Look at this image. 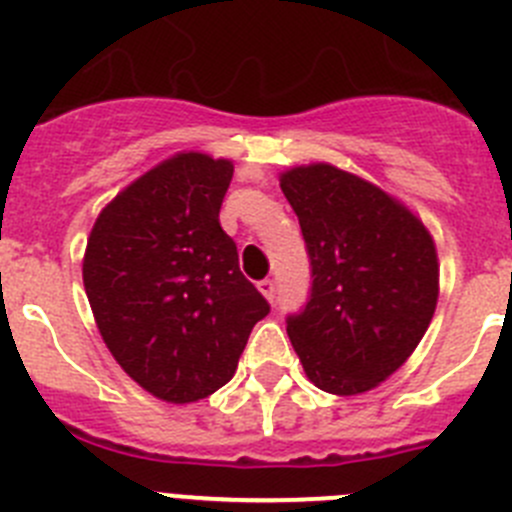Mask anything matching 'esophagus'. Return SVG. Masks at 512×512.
<instances>
[{
	"mask_svg": "<svg viewBox=\"0 0 512 512\" xmlns=\"http://www.w3.org/2000/svg\"><path fill=\"white\" fill-rule=\"evenodd\" d=\"M257 290H260V293L265 295V298L270 300V303H275V295H278V288H275V280H270V278L260 280V283H257Z\"/></svg>",
	"mask_w": 512,
	"mask_h": 512,
	"instance_id": "1",
	"label": "esophagus"
}]
</instances>
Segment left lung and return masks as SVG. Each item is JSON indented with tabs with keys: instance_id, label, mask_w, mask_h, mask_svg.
Masks as SVG:
<instances>
[{
	"instance_id": "8db88e82",
	"label": "left lung",
	"mask_w": 512,
	"mask_h": 512,
	"mask_svg": "<svg viewBox=\"0 0 512 512\" xmlns=\"http://www.w3.org/2000/svg\"><path fill=\"white\" fill-rule=\"evenodd\" d=\"M310 257V298L288 318L305 376L338 396L371 391L404 366L437 308L439 262L417 214L331 164L280 174Z\"/></svg>"
}]
</instances>
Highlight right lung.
<instances>
[{
    "label": "right lung",
    "instance_id": "add662e5",
    "mask_svg": "<svg viewBox=\"0 0 512 512\" xmlns=\"http://www.w3.org/2000/svg\"><path fill=\"white\" fill-rule=\"evenodd\" d=\"M232 161L181 151L116 194L90 229L83 283L105 346L169 404L214 394L270 313L219 224Z\"/></svg>",
    "mask_w": 512,
    "mask_h": 512
}]
</instances>
